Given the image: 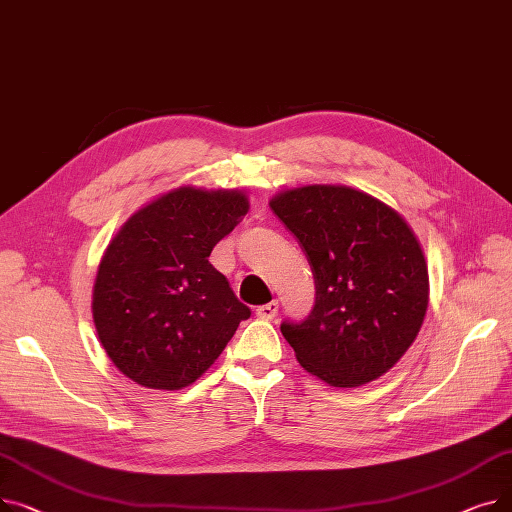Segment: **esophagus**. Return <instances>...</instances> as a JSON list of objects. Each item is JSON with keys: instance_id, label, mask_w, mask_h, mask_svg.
<instances>
[{"instance_id": "34e87169", "label": "esophagus", "mask_w": 512, "mask_h": 512, "mask_svg": "<svg viewBox=\"0 0 512 512\" xmlns=\"http://www.w3.org/2000/svg\"><path fill=\"white\" fill-rule=\"evenodd\" d=\"M278 307H280L278 301H272V303H265V305L257 307L255 313H257L259 319H267V321H270V319H274V317L278 315Z\"/></svg>"}]
</instances>
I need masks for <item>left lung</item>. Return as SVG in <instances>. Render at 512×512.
<instances>
[{"label": "left lung", "instance_id": "obj_1", "mask_svg": "<svg viewBox=\"0 0 512 512\" xmlns=\"http://www.w3.org/2000/svg\"><path fill=\"white\" fill-rule=\"evenodd\" d=\"M270 207L315 278L311 313L280 326L297 361L334 388L378 380L409 351L427 311V263L413 230L348 186L292 188Z\"/></svg>", "mask_w": 512, "mask_h": 512}]
</instances>
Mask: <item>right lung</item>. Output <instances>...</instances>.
<instances>
[{
    "label": "right lung",
    "mask_w": 512,
    "mask_h": 512,
    "mask_svg": "<svg viewBox=\"0 0 512 512\" xmlns=\"http://www.w3.org/2000/svg\"><path fill=\"white\" fill-rule=\"evenodd\" d=\"M247 211L240 191L182 186L139 209L114 236L93 286V321L126 378L153 390L193 384L251 317L209 263Z\"/></svg>",
    "instance_id": "add662e5"
}]
</instances>
